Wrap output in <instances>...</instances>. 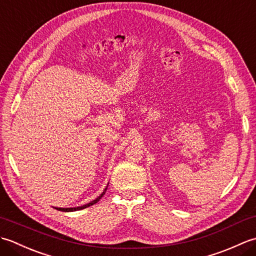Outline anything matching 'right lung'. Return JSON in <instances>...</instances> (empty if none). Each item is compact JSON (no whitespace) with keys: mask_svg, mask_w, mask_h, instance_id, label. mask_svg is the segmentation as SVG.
Returning a JSON list of instances; mask_svg holds the SVG:
<instances>
[{"mask_svg":"<svg viewBox=\"0 0 256 256\" xmlns=\"http://www.w3.org/2000/svg\"><path fill=\"white\" fill-rule=\"evenodd\" d=\"M106 189H108V186H106V188L103 190V192L99 196V197H98L96 199H94V201H91V202H89V204H84V206H76V208H55V209H57V210H59V211H64V212H68V211H77V210H81V209H84V208H86V206H92V204H96L98 201H99L101 198H102V196L106 194Z\"/></svg>","mask_w":256,"mask_h":256,"instance_id":"obj_1","label":"right lung"}]
</instances>
